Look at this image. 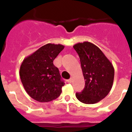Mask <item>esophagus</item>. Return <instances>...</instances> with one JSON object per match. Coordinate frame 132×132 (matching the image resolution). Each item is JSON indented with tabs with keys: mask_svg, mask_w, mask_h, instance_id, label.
I'll list each match as a JSON object with an SVG mask.
<instances>
[{
	"mask_svg": "<svg viewBox=\"0 0 132 132\" xmlns=\"http://www.w3.org/2000/svg\"><path fill=\"white\" fill-rule=\"evenodd\" d=\"M67 82H68L69 83H71V82H72V80L71 79H69V80H67Z\"/></svg>",
	"mask_w": 132,
	"mask_h": 132,
	"instance_id": "1",
	"label": "esophagus"
}]
</instances>
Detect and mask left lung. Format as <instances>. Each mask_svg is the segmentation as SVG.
<instances>
[{
	"mask_svg": "<svg viewBox=\"0 0 132 132\" xmlns=\"http://www.w3.org/2000/svg\"><path fill=\"white\" fill-rule=\"evenodd\" d=\"M73 47L80 58L85 86L77 93L80 102L92 104L100 102L110 93L114 78V69L98 47L88 42L78 43Z\"/></svg>",
	"mask_w": 132,
	"mask_h": 132,
	"instance_id": "obj_1",
	"label": "left lung"
}]
</instances>
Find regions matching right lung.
<instances>
[{"label": "right lung", "instance_id": "add662e5", "mask_svg": "<svg viewBox=\"0 0 132 132\" xmlns=\"http://www.w3.org/2000/svg\"><path fill=\"white\" fill-rule=\"evenodd\" d=\"M64 47L61 44H45L23 60L19 72L21 81L26 93L36 101L50 102L62 92L65 83L53 61Z\"/></svg>", "mask_w": 132, "mask_h": 132}]
</instances>
